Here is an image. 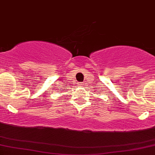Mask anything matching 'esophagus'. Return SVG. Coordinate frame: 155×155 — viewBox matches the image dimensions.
I'll return each mask as SVG.
<instances>
[{
    "label": "esophagus",
    "mask_w": 155,
    "mask_h": 155,
    "mask_svg": "<svg viewBox=\"0 0 155 155\" xmlns=\"http://www.w3.org/2000/svg\"><path fill=\"white\" fill-rule=\"evenodd\" d=\"M84 83H81V84H79V86H81V87H83L84 86Z\"/></svg>",
    "instance_id": "34e87169"
}]
</instances>
